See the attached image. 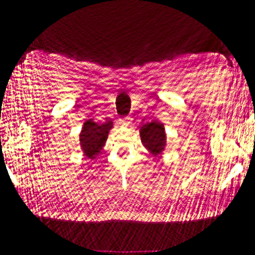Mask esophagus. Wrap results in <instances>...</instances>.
Masks as SVG:
<instances>
[{
  "label": "esophagus",
  "instance_id": "obj_1",
  "mask_svg": "<svg viewBox=\"0 0 255 255\" xmlns=\"http://www.w3.org/2000/svg\"><path fill=\"white\" fill-rule=\"evenodd\" d=\"M119 124L122 125V127H128V125L131 124V118H128V117L120 118V119H119Z\"/></svg>",
  "mask_w": 255,
  "mask_h": 255
}]
</instances>
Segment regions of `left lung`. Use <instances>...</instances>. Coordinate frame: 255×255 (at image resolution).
<instances>
[{
    "instance_id": "1",
    "label": "left lung",
    "mask_w": 255,
    "mask_h": 255,
    "mask_svg": "<svg viewBox=\"0 0 255 255\" xmlns=\"http://www.w3.org/2000/svg\"><path fill=\"white\" fill-rule=\"evenodd\" d=\"M139 133H141L143 146L147 147L152 153L158 154L164 149L165 133H164L163 124L153 120L152 123H147V124L142 125Z\"/></svg>"
}]
</instances>
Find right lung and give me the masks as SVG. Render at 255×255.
Instances as JSON below:
<instances>
[{
    "label": "right lung",
    "mask_w": 255,
    "mask_h": 255,
    "mask_svg": "<svg viewBox=\"0 0 255 255\" xmlns=\"http://www.w3.org/2000/svg\"><path fill=\"white\" fill-rule=\"evenodd\" d=\"M112 127H113L112 122L97 124L92 120H89L85 123L83 131L80 133V144L87 158H95V155L101 152Z\"/></svg>",
    "instance_id": "right-lung-1"
}]
</instances>
